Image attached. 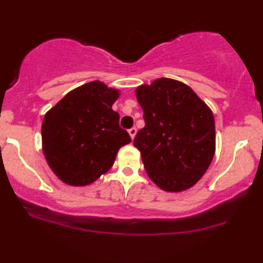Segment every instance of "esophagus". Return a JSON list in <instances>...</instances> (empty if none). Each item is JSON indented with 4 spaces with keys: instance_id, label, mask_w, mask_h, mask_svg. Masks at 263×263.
I'll list each match as a JSON object with an SVG mask.
<instances>
[{
    "instance_id": "1",
    "label": "esophagus",
    "mask_w": 263,
    "mask_h": 263,
    "mask_svg": "<svg viewBox=\"0 0 263 263\" xmlns=\"http://www.w3.org/2000/svg\"><path fill=\"white\" fill-rule=\"evenodd\" d=\"M128 133H129V135H130V138H132V140L135 138V135H136V128L135 127H133V128H130L128 130Z\"/></svg>"
}]
</instances>
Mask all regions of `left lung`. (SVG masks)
<instances>
[{
  "mask_svg": "<svg viewBox=\"0 0 263 263\" xmlns=\"http://www.w3.org/2000/svg\"><path fill=\"white\" fill-rule=\"evenodd\" d=\"M145 127L134 139L147 175L161 190H188L206 174L215 153L214 116L184 82L156 79L135 89Z\"/></svg>",
  "mask_w": 263,
  "mask_h": 263,
  "instance_id": "1",
  "label": "left lung"
}]
</instances>
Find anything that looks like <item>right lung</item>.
Segmentation results:
<instances>
[{"mask_svg": "<svg viewBox=\"0 0 263 263\" xmlns=\"http://www.w3.org/2000/svg\"><path fill=\"white\" fill-rule=\"evenodd\" d=\"M120 95V89L95 80L71 89L45 114L42 149L63 183L84 186L96 182L112 166L118 149L132 142L112 110Z\"/></svg>", "mask_w": 263, "mask_h": 263, "instance_id": "1", "label": "right lung"}]
</instances>
